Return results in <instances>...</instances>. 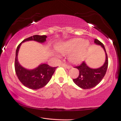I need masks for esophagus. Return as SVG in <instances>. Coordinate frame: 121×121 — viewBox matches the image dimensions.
Here are the masks:
<instances>
[{
	"label": "esophagus",
	"mask_w": 121,
	"mask_h": 121,
	"mask_svg": "<svg viewBox=\"0 0 121 121\" xmlns=\"http://www.w3.org/2000/svg\"><path fill=\"white\" fill-rule=\"evenodd\" d=\"M61 66L64 68H67V69H70L72 68V67H71L70 65H67V64H65L64 63H62V64H61Z\"/></svg>",
	"instance_id": "esophagus-1"
}]
</instances>
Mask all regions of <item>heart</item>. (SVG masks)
Listing matches in <instances>:
<instances>
[{"label":"heart","mask_w":121,"mask_h":121,"mask_svg":"<svg viewBox=\"0 0 121 121\" xmlns=\"http://www.w3.org/2000/svg\"><path fill=\"white\" fill-rule=\"evenodd\" d=\"M89 43L81 39H76L63 43L58 46L57 50L62 54H70L69 59L74 63H80L85 58Z\"/></svg>","instance_id":"obj_1"}]
</instances>
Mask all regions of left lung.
<instances>
[{
  "instance_id": "8db88e82",
  "label": "left lung",
  "mask_w": 121,
  "mask_h": 121,
  "mask_svg": "<svg viewBox=\"0 0 121 121\" xmlns=\"http://www.w3.org/2000/svg\"><path fill=\"white\" fill-rule=\"evenodd\" d=\"M94 43L101 46L104 49L106 55L105 62L103 65L96 69L91 68L85 62H83L80 65L75 67L79 70V74L77 78L73 79V80L76 85L83 89L92 88L100 83L105 76L108 67V57L103 43L97 39H94Z\"/></svg>"
}]
</instances>
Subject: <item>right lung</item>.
I'll list each match as a JSON object with an SVG mask.
<instances>
[{
    "instance_id": "right-lung-1",
    "label": "right lung",
    "mask_w": 121,
    "mask_h": 121,
    "mask_svg": "<svg viewBox=\"0 0 121 121\" xmlns=\"http://www.w3.org/2000/svg\"><path fill=\"white\" fill-rule=\"evenodd\" d=\"M47 36L34 35L25 39L17 46L16 50L15 69L18 79L25 86L28 88L37 90L47 85L51 80L57 67H51L47 64L42 63L33 69H27L22 67L17 59L20 47L22 43L26 41H35L39 43H44Z\"/></svg>"
}]
</instances>
